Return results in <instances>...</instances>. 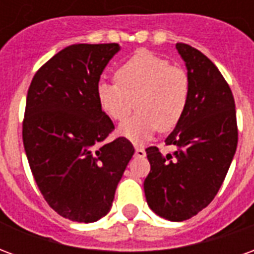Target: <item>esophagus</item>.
<instances>
[{"instance_id": "34e87169", "label": "esophagus", "mask_w": 254, "mask_h": 254, "mask_svg": "<svg viewBox=\"0 0 254 254\" xmlns=\"http://www.w3.org/2000/svg\"><path fill=\"white\" fill-rule=\"evenodd\" d=\"M134 155H136L137 158H145V151H144V148H138V147H136V149H134Z\"/></svg>"}]
</instances>
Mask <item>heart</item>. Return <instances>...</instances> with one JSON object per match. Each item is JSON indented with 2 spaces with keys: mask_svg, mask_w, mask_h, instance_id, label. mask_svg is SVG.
<instances>
[{
  "mask_svg": "<svg viewBox=\"0 0 254 254\" xmlns=\"http://www.w3.org/2000/svg\"><path fill=\"white\" fill-rule=\"evenodd\" d=\"M116 80L100 81L96 87L102 111L114 121H122L133 106L138 110L118 127L120 136L141 144L158 129L169 132L181 121L189 99V77L184 69L141 50L117 69Z\"/></svg>",
  "mask_w": 254,
  "mask_h": 254,
  "instance_id": "1",
  "label": "heart"
}]
</instances>
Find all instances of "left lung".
I'll return each mask as SVG.
<instances>
[{"mask_svg": "<svg viewBox=\"0 0 254 254\" xmlns=\"http://www.w3.org/2000/svg\"><path fill=\"white\" fill-rule=\"evenodd\" d=\"M189 77L187 110L166 138L163 155L147 148L151 171L144 181L149 208L171 222L190 219L222 187L234 158L238 130L233 92L215 64L194 47L177 43Z\"/></svg>", "mask_w": 254, "mask_h": 254, "instance_id": "obj_1", "label": "left lung"}]
</instances>
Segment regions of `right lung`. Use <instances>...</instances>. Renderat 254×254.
I'll use <instances>...</instances> for the list:
<instances>
[{
    "mask_svg": "<svg viewBox=\"0 0 254 254\" xmlns=\"http://www.w3.org/2000/svg\"><path fill=\"white\" fill-rule=\"evenodd\" d=\"M120 50L117 43L65 47L36 72L27 94L23 143L32 176L47 204L78 223L107 215L134 154L125 137L102 144L114 124L96 87Z\"/></svg>",
    "mask_w": 254,
    "mask_h": 254,
    "instance_id": "right-lung-1",
    "label": "right lung"
}]
</instances>
